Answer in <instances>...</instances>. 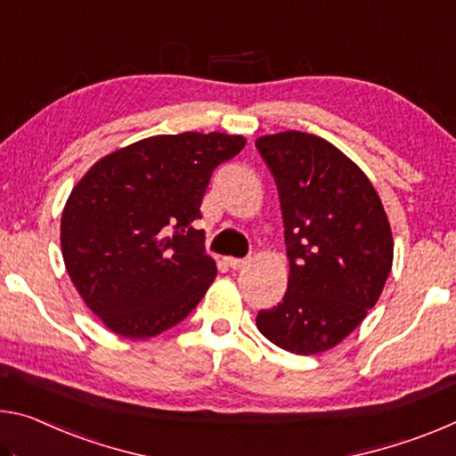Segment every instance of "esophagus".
Here are the masks:
<instances>
[{"mask_svg":"<svg viewBox=\"0 0 456 456\" xmlns=\"http://www.w3.org/2000/svg\"><path fill=\"white\" fill-rule=\"evenodd\" d=\"M227 265L233 267V270H241V267L248 265V259H240V257H227Z\"/></svg>","mask_w":456,"mask_h":456,"instance_id":"1","label":"esophagus"}]
</instances>
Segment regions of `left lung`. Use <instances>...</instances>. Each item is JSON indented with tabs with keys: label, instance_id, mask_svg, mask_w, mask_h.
<instances>
[{
	"label": "left lung",
	"instance_id": "left-lung-1",
	"mask_svg": "<svg viewBox=\"0 0 456 456\" xmlns=\"http://www.w3.org/2000/svg\"><path fill=\"white\" fill-rule=\"evenodd\" d=\"M256 148L276 180L288 290L256 324L296 355L329 351L355 330L379 300L394 262L387 215L370 178L319 135H262Z\"/></svg>",
	"mask_w": 456,
	"mask_h": 456
}]
</instances>
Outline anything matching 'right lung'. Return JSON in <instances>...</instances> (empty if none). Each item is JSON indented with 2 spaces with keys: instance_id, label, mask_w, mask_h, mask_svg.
I'll use <instances>...</instances> for the list:
<instances>
[{
  "instance_id": "obj_1",
  "label": "right lung",
  "mask_w": 456,
  "mask_h": 456,
  "mask_svg": "<svg viewBox=\"0 0 456 456\" xmlns=\"http://www.w3.org/2000/svg\"><path fill=\"white\" fill-rule=\"evenodd\" d=\"M243 135H151L101 158L64 205L61 248L85 305L126 338L184 321L216 276L200 219L213 170L240 154Z\"/></svg>"
}]
</instances>
